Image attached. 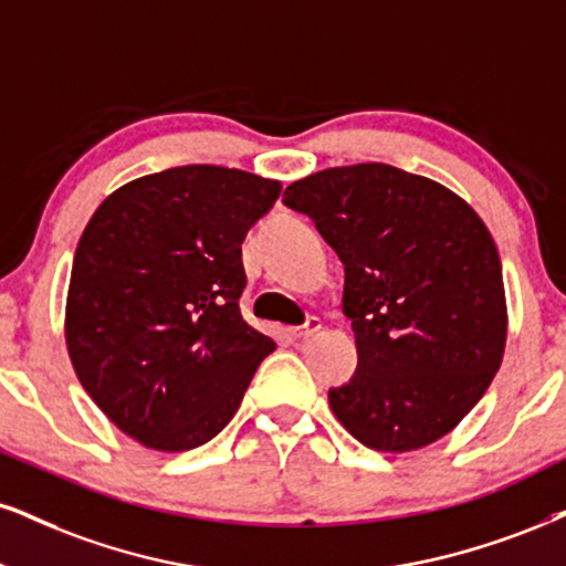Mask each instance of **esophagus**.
Instances as JSON below:
<instances>
[{"label": "esophagus", "instance_id": "esophagus-1", "mask_svg": "<svg viewBox=\"0 0 566 566\" xmlns=\"http://www.w3.org/2000/svg\"><path fill=\"white\" fill-rule=\"evenodd\" d=\"M323 331V323H319L317 317H310L306 319L304 325H298V327H291V338H310V336H315V333H319Z\"/></svg>", "mask_w": 566, "mask_h": 566}]
</instances>
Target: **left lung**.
<instances>
[{
  "label": "left lung",
  "mask_w": 566,
  "mask_h": 566,
  "mask_svg": "<svg viewBox=\"0 0 566 566\" xmlns=\"http://www.w3.org/2000/svg\"><path fill=\"white\" fill-rule=\"evenodd\" d=\"M283 205L310 214L346 268L359 365L327 394L333 415L375 451L436 443L504 359V275L485 222L446 186L382 163L312 172Z\"/></svg>",
  "instance_id": "8db88e82"
}]
</instances>
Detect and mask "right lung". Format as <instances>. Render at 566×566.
I'll return each instance as SVG.
<instances>
[{
	"mask_svg": "<svg viewBox=\"0 0 566 566\" xmlns=\"http://www.w3.org/2000/svg\"><path fill=\"white\" fill-rule=\"evenodd\" d=\"M281 180L184 165L117 188L75 249L65 344L81 386L146 449L212 441L275 340L241 317V243Z\"/></svg>",
	"mask_w": 566,
	"mask_h": 566,
	"instance_id": "obj_1",
	"label": "right lung"
}]
</instances>
